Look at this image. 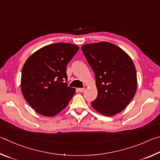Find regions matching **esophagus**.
Segmentation results:
<instances>
[{"mask_svg":"<svg viewBox=\"0 0 160 160\" xmlns=\"http://www.w3.org/2000/svg\"><path fill=\"white\" fill-rule=\"evenodd\" d=\"M78 90L80 92H83L85 91V88H78Z\"/></svg>","mask_w":160,"mask_h":160,"instance_id":"1","label":"esophagus"}]
</instances>
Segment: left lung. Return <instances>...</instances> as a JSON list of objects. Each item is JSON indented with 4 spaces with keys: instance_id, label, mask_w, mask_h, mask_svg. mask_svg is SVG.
Instances as JSON below:
<instances>
[{
    "instance_id": "1",
    "label": "left lung",
    "mask_w": 160,
    "mask_h": 160,
    "mask_svg": "<svg viewBox=\"0 0 160 160\" xmlns=\"http://www.w3.org/2000/svg\"><path fill=\"white\" fill-rule=\"evenodd\" d=\"M82 51L95 75L98 94L92 106L107 116L122 112L137 90L132 59L121 48L107 42L85 44Z\"/></svg>"
}]
</instances>
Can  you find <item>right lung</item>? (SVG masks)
I'll use <instances>...</instances> for the list:
<instances>
[{"instance_id": "1", "label": "right lung", "mask_w": 160, "mask_h": 160, "mask_svg": "<svg viewBox=\"0 0 160 160\" xmlns=\"http://www.w3.org/2000/svg\"><path fill=\"white\" fill-rule=\"evenodd\" d=\"M79 47L68 43L46 46L28 58L22 70L21 89L28 104L39 114L61 112L75 93L68 86L66 66Z\"/></svg>"}]
</instances>
